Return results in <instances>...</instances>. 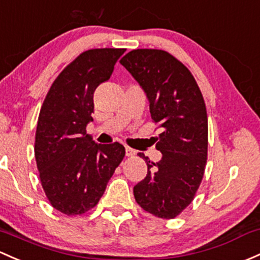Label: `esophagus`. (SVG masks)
Returning <instances> with one entry per match:
<instances>
[{
	"mask_svg": "<svg viewBox=\"0 0 260 260\" xmlns=\"http://www.w3.org/2000/svg\"><path fill=\"white\" fill-rule=\"evenodd\" d=\"M136 152L135 149H132L131 148V147H125V155H127V157H133V155H136Z\"/></svg>",
	"mask_w": 260,
	"mask_h": 260,
	"instance_id": "1",
	"label": "esophagus"
}]
</instances>
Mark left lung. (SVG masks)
Masks as SVG:
<instances>
[{"mask_svg": "<svg viewBox=\"0 0 260 260\" xmlns=\"http://www.w3.org/2000/svg\"><path fill=\"white\" fill-rule=\"evenodd\" d=\"M121 64L146 92L152 119L162 128L154 141L162 159L144 158L148 172L133 188L136 202L158 218L172 219L192 203L208 152V117L198 84L182 62L162 50H133Z\"/></svg>", "mask_w": 260, "mask_h": 260, "instance_id": "8db88e82", "label": "left lung"}]
</instances>
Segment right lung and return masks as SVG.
Wrapping results in <instances>:
<instances>
[{"label":"right lung","mask_w":260,"mask_h":260,"mask_svg":"<svg viewBox=\"0 0 260 260\" xmlns=\"http://www.w3.org/2000/svg\"><path fill=\"white\" fill-rule=\"evenodd\" d=\"M124 48L81 53L52 83L38 116L35 157L41 184L54 209L78 215L97 206L125 149L118 142L94 143L86 127L93 121L95 88L108 81Z\"/></svg>","instance_id":"obj_1"}]
</instances>
